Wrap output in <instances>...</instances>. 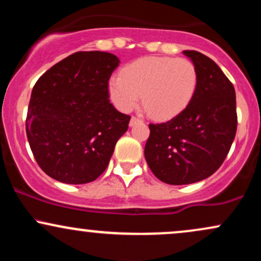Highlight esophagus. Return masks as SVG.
Returning a JSON list of instances; mask_svg holds the SVG:
<instances>
[{
	"label": "esophagus",
	"mask_w": 261,
	"mask_h": 261,
	"mask_svg": "<svg viewBox=\"0 0 261 261\" xmlns=\"http://www.w3.org/2000/svg\"><path fill=\"white\" fill-rule=\"evenodd\" d=\"M140 122H142V120H141V119L136 118V116H133V118H131V120H130V126H134V125L140 124Z\"/></svg>",
	"instance_id": "34e87169"
}]
</instances>
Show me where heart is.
Segmentation results:
<instances>
[{
  "label": "heart",
  "mask_w": 261,
  "mask_h": 261,
  "mask_svg": "<svg viewBox=\"0 0 261 261\" xmlns=\"http://www.w3.org/2000/svg\"><path fill=\"white\" fill-rule=\"evenodd\" d=\"M199 85V71L189 59L142 58L109 80L113 104L130 112L140 100L149 116L167 120L189 106Z\"/></svg>",
  "instance_id": "heart-1"
}]
</instances>
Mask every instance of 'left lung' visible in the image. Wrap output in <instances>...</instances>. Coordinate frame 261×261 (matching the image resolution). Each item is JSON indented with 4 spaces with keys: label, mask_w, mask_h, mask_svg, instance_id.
I'll return each instance as SVG.
<instances>
[{
    "label": "left lung",
    "mask_w": 261,
    "mask_h": 261,
    "mask_svg": "<svg viewBox=\"0 0 261 261\" xmlns=\"http://www.w3.org/2000/svg\"><path fill=\"white\" fill-rule=\"evenodd\" d=\"M199 71L189 106L172 120L149 124L145 158L160 180L185 185L208 178L220 168L236 137V91L215 61L184 50Z\"/></svg>",
    "instance_id": "1"
}]
</instances>
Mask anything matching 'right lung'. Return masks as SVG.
I'll return each mask as SVG.
<instances>
[{
  "mask_svg": "<svg viewBox=\"0 0 261 261\" xmlns=\"http://www.w3.org/2000/svg\"><path fill=\"white\" fill-rule=\"evenodd\" d=\"M119 64L120 60L110 53H74L35 83L27 114V137L39 167L55 180H95L127 131L130 116L113 107L108 91Z\"/></svg>",
  "mask_w": 261,
  "mask_h": 261,
  "instance_id": "obj_1",
  "label": "right lung"
}]
</instances>
